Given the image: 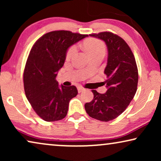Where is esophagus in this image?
<instances>
[{"mask_svg":"<svg viewBox=\"0 0 161 161\" xmlns=\"http://www.w3.org/2000/svg\"><path fill=\"white\" fill-rule=\"evenodd\" d=\"M78 93H80V92L85 91V89H84V88H83V87L78 86Z\"/></svg>","mask_w":161,"mask_h":161,"instance_id":"1","label":"esophagus"}]
</instances>
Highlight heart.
Instances as JSON below:
<instances>
[{"mask_svg":"<svg viewBox=\"0 0 161 161\" xmlns=\"http://www.w3.org/2000/svg\"><path fill=\"white\" fill-rule=\"evenodd\" d=\"M85 47L90 56H95L97 54H105V47L104 43L100 39H90L85 42ZM77 47L76 45H72L68 49L67 52V59H71L74 57L75 55L77 53Z\"/></svg>","mask_w":161,"mask_h":161,"instance_id":"obj_1","label":"heart"}]
</instances>
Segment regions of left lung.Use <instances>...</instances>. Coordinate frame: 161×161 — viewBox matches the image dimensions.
Wrapping results in <instances>:
<instances>
[{
    "label": "left lung",
    "instance_id": "8db88e82",
    "mask_svg": "<svg viewBox=\"0 0 161 161\" xmlns=\"http://www.w3.org/2000/svg\"><path fill=\"white\" fill-rule=\"evenodd\" d=\"M89 36L102 39L108 48L105 74L108 79L107 92L98 93L92 90L94 99L85 104L89 116L102 122L118 117L135 96L138 80V68L132 50L124 39L111 32L92 34Z\"/></svg>",
    "mask_w": 161,
    "mask_h": 161
}]
</instances>
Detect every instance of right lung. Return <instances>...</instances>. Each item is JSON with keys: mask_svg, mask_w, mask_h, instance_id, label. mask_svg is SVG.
Segmentation results:
<instances>
[{"mask_svg": "<svg viewBox=\"0 0 161 161\" xmlns=\"http://www.w3.org/2000/svg\"><path fill=\"white\" fill-rule=\"evenodd\" d=\"M86 36L69 31H55L41 36L31 50L24 69V89L33 109L46 122L64 118L70 100L78 94L75 86H59L56 78L68 48Z\"/></svg>", "mask_w": 161, "mask_h": 161, "instance_id": "1", "label": "right lung"}]
</instances>
